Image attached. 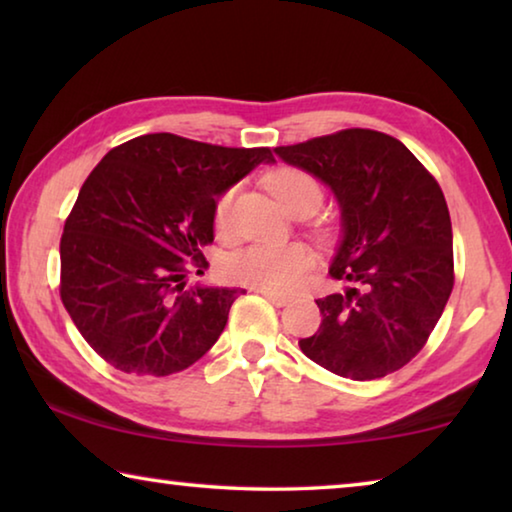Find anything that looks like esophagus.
Wrapping results in <instances>:
<instances>
[{
	"label": "esophagus",
	"instance_id": "obj_1",
	"mask_svg": "<svg viewBox=\"0 0 512 512\" xmlns=\"http://www.w3.org/2000/svg\"><path fill=\"white\" fill-rule=\"evenodd\" d=\"M259 293H262V296H264L268 302H273V305H277V307H284V305H289V302H291L289 296H282V293H275V291L259 289Z\"/></svg>",
	"mask_w": 512,
	"mask_h": 512
}]
</instances>
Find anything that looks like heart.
Masks as SVG:
<instances>
[{"label": "heart", "instance_id": "b5f03b06", "mask_svg": "<svg viewBox=\"0 0 512 512\" xmlns=\"http://www.w3.org/2000/svg\"><path fill=\"white\" fill-rule=\"evenodd\" d=\"M271 194L293 216L314 212L323 201V189L311 173L293 167L277 169L266 178ZM235 189L219 196L214 205V223L223 230L230 221V207ZM311 266V253L300 244H255L232 255L225 271L232 280L266 291H293Z\"/></svg>", "mask_w": 512, "mask_h": 512}]
</instances>
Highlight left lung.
I'll return each instance as SVG.
<instances>
[{"label":"left lung","mask_w":512,"mask_h":512,"mask_svg":"<svg viewBox=\"0 0 512 512\" xmlns=\"http://www.w3.org/2000/svg\"><path fill=\"white\" fill-rule=\"evenodd\" d=\"M275 155L327 185L341 210L329 273L348 287L316 300L323 323L300 350L345 379L391 375L422 350L454 287L443 189L400 140L368 128Z\"/></svg>","instance_id":"left-lung-1"}]
</instances>
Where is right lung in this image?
<instances>
[{
    "label": "right lung",
    "instance_id": "obj_1",
    "mask_svg": "<svg viewBox=\"0 0 512 512\" xmlns=\"http://www.w3.org/2000/svg\"><path fill=\"white\" fill-rule=\"evenodd\" d=\"M271 149H228L171 133L135 137L85 180L60 239V298L90 348L131 375L167 377L219 341L244 289H185L214 241L216 198Z\"/></svg>",
    "mask_w": 512,
    "mask_h": 512
}]
</instances>
